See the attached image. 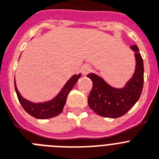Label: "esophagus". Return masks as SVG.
Segmentation results:
<instances>
[{
  "label": "esophagus",
  "mask_w": 159,
  "mask_h": 159,
  "mask_svg": "<svg viewBox=\"0 0 159 159\" xmlns=\"http://www.w3.org/2000/svg\"><path fill=\"white\" fill-rule=\"evenodd\" d=\"M90 71V65H85L82 66V73H83L84 75H86V74H87Z\"/></svg>",
  "instance_id": "esophagus-1"
}]
</instances>
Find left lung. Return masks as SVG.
Returning a JSON list of instances; mask_svg holds the SVG:
<instances>
[{
  "label": "left lung",
  "instance_id": "8db88e82",
  "mask_svg": "<svg viewBox=\"0 0 159 159\" xmlns=\"http://www.w3.org/2000/svg\"><path fill=\"white\" fill-rule=\"evenodd\" d=\"M131 48L135 52L136 70L133 77L124 88L111 87L94 73L87 75L93 82L88 104L101 116L108 118L122 116L135 105L141 96L144 83L143 60L137 45L131 46Z\"/></svg>",
  "mask_w": 159,
  "mask_h": 159
}]
</instances>
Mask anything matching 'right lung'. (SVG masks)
Masks as SVG:
<instances>
[{"label":"right lung","mask_w":159,"mask_h":159,"mask_svg":"<svg viewBox=\"0 0 159 159\" xmlns=\"http://www.w3.org/2000/svg\"><path fill=\"white\" fill-rule=\"evenodd\" d=\"M80 77H81V74L73 76L68 81L67 83L65 84V86H64L63 89L61 90V91L56 98H54L49 102H40V103H34V102H30V101L22 98L17 89L15 81H14V86H15V90L19 102L21 103L24 110L34 118L44 120V119L52 118V117L57 116L61 114V111H63L65 102H66L68 94L70 90L73 89Z\"/></svg>","instance_id":"right-lung-1"}]
</instances>
